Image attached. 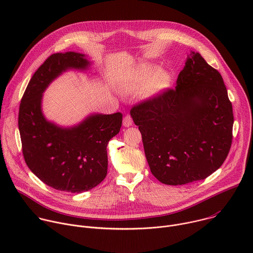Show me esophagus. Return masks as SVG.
<instances>
[{"label": "esophagus", "instance_id": "34e87169", "mask_svg": "<svg viewBox=\"0 0 253 253\" xmlns=\"http://www.w3.org/2000/svg\"><path fill=\"white\" fill-rule=\"evenodd\" d=\"M133 124V119L130 115H126L123 119V126L124 127H130Z\"/></svg>", "mask_w": 253, "mask_h": 253}]
</instances>
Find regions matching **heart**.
<instances>
[{
    "label": "heart",
    "instance_id": "b5f03b06",
    "mask_svg": "<svg viewBox=\"0 0 253 253\" xmlns=\"http://www.w3.org/2000/svg\"><path fill=\"white\" fill-rule=\"evenodd\" d=\"M170 77L164 70H156L151 64H141L132 70L119 83V91L132 95L142 89V94L150 97L168 87Z\"/></svg>",
    "mask_w": 253,
    "mask_h": 253
}]
</instances>
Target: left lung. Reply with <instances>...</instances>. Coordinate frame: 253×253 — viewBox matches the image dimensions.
<instances>
[{
    "label": "left lung",
    "mask_w": 253,
    "mask_h": 253,
    "mask_svg": "<svg viewBox=\"0 0 253 253\" xmlns=\"http://www.w3.org/2000/svg\"><path fill=\"white\" fill-rule=\"evenodd\" d=\"M152 174L167 185L205 179L226 159L233 112L219 72L191 52L176 87L132 107Z\"/></svg>",
    "instance_id": "left-lung-1"
}]
</instances>
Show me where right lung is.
<instances>
[{"instance_id": "right-lung-1", "label": "right lung", "mask_w": 253, "mask_h": 253, "mask_svg": "<svg viewBox=\"0 0 253 253\" xmlns=\"http://www.w3.org/2000/svg\"><path fill=\"white\" fill-rule=\"evenodd\" d=\"M90 62L75 52L51 55L35 72L22 97L19 130L24 159L41 181L54 189L81 193L107 175V144L122 125L120 112L93 114L80 124L63 128L42 113L43 92L69 69L87 70Z\"/></svg>"}]
</instances>
